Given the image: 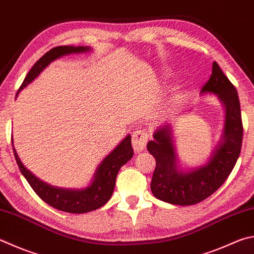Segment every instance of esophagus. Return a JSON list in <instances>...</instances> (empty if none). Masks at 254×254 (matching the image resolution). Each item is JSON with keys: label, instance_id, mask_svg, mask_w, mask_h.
Masks as SVG:
<instances>
[{"label": "esophagus", "instance_id": "obj_1", "mask_svg": "<svg viewBox=\"0 0 254 254\" xmlns=\"http://www.w3.org/2000/svg\"><path fill=\"white\" fill-rule=\"evenodd\" d=\"M147 139H149V135L144 131H135L132 134V145L133 149H134L135 153H139V152L143 151L145 149V145L147 143Z\"/></svg>", "mask_w": 254, "mask_h": 254}]
</instances>
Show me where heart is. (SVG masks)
<instances>
[{
    "instance_id": "b5f03b06",
    "label": "heart",
    "mask_w": 254,
    "mask_h": 254,
    "mask_svg": "<svg viewBox=\"0 0 254 254\" xmlns=\"http://www.w3.org/2000/svg\"><path fill=\"white\" fill-rule=\"evenodd\" d=\"M184 100V91L180 85L172 87L170 91L167 98L164 100L163 103V112L167 114H171L177 111V110L181 107Z\"/></svg>"
}]
</instances>
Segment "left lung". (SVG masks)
<instances>
[{
    "mask_svg": "<svg viewBox=\"0 0 254 254\" xmlns=\"http://www.w3.org/2000/svg\"><path fill=\"white\" fill-rule=\"evenodd\" d=\"M201 94H215L224 108V123L219 143L203 164L184 168L179 164L171 123L153 133L147 151L155 158L151 191L156 199L175 205H192L205 200L222 186L232 172L242 145L243 127L237 89L219 64L212 65L210 80Z\"/></svg>",
    "mask_w": 254,
    "mask_h": 254,
    "instance_id": "obj_1",
    "label": "left lung"
}]
</instances>
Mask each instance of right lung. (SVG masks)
<instances>
[{
  "label": "right lung",
  "mask_w": 254,
  "mask_h": 254,
  "mask_svg": "<svg viewBox=\"0 0 254 254\" xmlns=\"http://www.w3.org/2000/svg\"><path fill=\"white\" fill-rule=\"evenodd\" d=\"M92 51L90 47H58L45 53L38 62H36L30 72L27 73L22 85L18 89L17 94L26 87L30 83L42 72L49 64L55 60L65 57L70 54L87 53ZM13 152L21 173L26 179L34 192L42 199L45 203L53 206L60 211L68 212V213H86L94 211L103 206L110 200L113 194L115 187V180L119 170L122 165L130 161L133 156V149L131 144V135L127 134L124 139L114 147L96 168L93 179L91 183L85 188L71 189V188H59L42 181L38 177L27 170L24 164L21 162L16 153V150L13 145Z\"/></svg>",
  "instance_id": "right-lung-1"
}]
</instances>
